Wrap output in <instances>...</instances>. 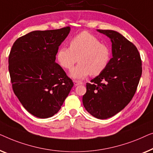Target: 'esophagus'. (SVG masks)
<instances>
[{"label": "esophagus", "mask_w": 153, "mask_h": 153, "mask_svg": "<svg viewBox=\"0 0 153 153\" xmlns=\"http://www.w3.org/2000/svg\"><path fill=\"white\" fill-rule=\"evenodd\" d=\"M74 85L75 86H78V85H83L82 82H79V81H74Z\"/></svg>", "instance_id": "obj_1"}]
</instances>
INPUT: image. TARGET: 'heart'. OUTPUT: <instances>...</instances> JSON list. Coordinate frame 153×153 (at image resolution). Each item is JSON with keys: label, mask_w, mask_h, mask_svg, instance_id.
<instances>
[{"label": "heart", "mask_w": 153, "mask_h": 153, "mask_svg": "<svg viewBox=\"0 0 153 153\" xmlns=\"http://www.w3.org/2000/svg\"><path fill=\"white\" fill-rule=\"evenodd\" d=\"M69 44L70 48L62 46L59 48L57 59L62 67L70 70L78 58L79 63L71 71L74 79H82L90 74L98 76L109 64L111 57L109 47L88 32H82L74 36Z\"/></svg>", "instance_id": "obj_1"}]
</instances>
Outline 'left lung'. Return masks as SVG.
<instances>
[{"label":"left lung","mask_w":153,"mask_h":153,"mask_svg":"<svg viewBox=\"0 0 153 153\" xmlns=\"http://www.w3.org/2000/svg\"><path fill=\"white\" fill-rule=\"evenodd\" d=\"M97 31L110 39L112 58L102 74L87 83L82 102L90 114L106 119L132 100L141 76V60L137 47L121 34L111 30Z\"/></svg>","instance_id":"8db88e82"}]
</instances>
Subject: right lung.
<instances>
[{
  "mask_svg": "<svg viewBox=\"0 0 153 153\" xmlns=\"http://www.w3.org/2000/svg\"><path fill=\"white\" fill-rule=\"evenodd\" d=\"M70 27L35 30L17 39L9 55L12 89L24 108L34 117L47 119L57 113L74 86L55 62L59 46Z\"/></svg>",
  "mask_w": 153,
  "mask_h": 153,
  "instance_id": "obj_1",
  "label": "right lung"
}]
</instances>
